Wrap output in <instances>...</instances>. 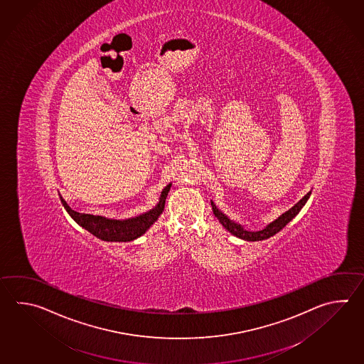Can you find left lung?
<instances>
[{
  "instance_id": "1",
  "label": "left lung",
  "mask_w": 364,
  "mask_h": 364,
  "mask_svg": "<svg viewBox=\"0 0 364 364\" xmlns=\"http://www.w3.org/2000/svg\"><path fill=\"white\" fill-rule=\"evenodd\" d=\"M310 196H311V192H309V193L306 194L302 200L297 202V203H296L293 208H290V210H288L285 214H282V215L279 216L274 222L268 224L264 230H258V232H250V230H244L237 223L230 220L227 216L223 214L222 211H219V210L216 208L214 202H211V206H213V211H214L216 218L219 219V222L222 223L223 227H224L225 230H230L233 236L242 238V240H246V241H262V240L269 238L271 236L276 235L277 232H280V230L301 211V208H304V203L310 198Z\"/></svg>"
}]
</instances>
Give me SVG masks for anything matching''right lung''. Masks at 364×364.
I'll return each mask as SVG.
<instances>
[{
    "label": "right lung",
    "instance_id": "obj_1",
    "mask_svg": "<svg viewBox=\"0 0 364 364\" xmlns=\"http://www.w3.org/2000/svg\"><path fill=\"white\" fill-rule=\"evenodd\" d=\"M171 184L166 186L161 194V200L156 208H151L148 213L140 216H136L127 220H112L106 219L102 216L90 215V214H82L70 208L66 200L60 197V202L67 210V213L71 215L75 222L80 224L82 228L95 235L96 237L101 238L104 241H119L127 242L132 241L134 238L140 237L146 230L151 227V224L156 222L158 216L162 214L164 210L166 197L170 192Z\"/></svg>",
    "mask_w": 364,
    "mask_h": 364
}]
</instances>
